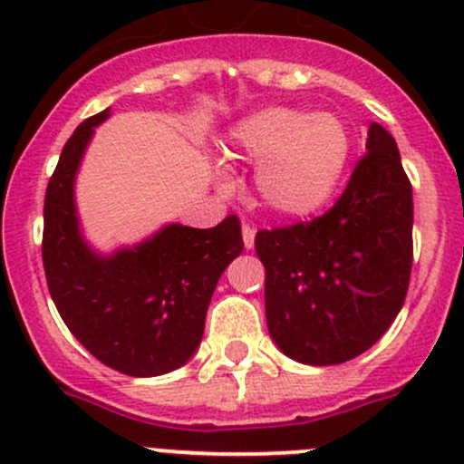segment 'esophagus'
I'll list each match as a JSON object with an SVG mask.
<instances>
[{
    "label": "esophagus",
    "instance_id": "34e87169",
    "mask_svg": "<svg viewBox=\"0 0 464 464\" xmlns=\"http://www.w3.org/2000/svg\"><path fill=\"white\" fill-rule=\"evenodd\" d=\"M242 237H245V246H246V249H254L256 231L249 227V224H242Z\"/></svg>",
    "mask_w": 464,
    "mask_h": 464
}]
</instances>
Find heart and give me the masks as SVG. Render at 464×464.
I'll use <instances>...</instances> for the list:
<instances>
[{"label":"heart","mask_w":464,"mask_h":464,"mask_svg":"<svg viewBox=\"0 0 464 464\" xmlns=\"http://www.w3.org/2000/svg\"><path fill=\"white\" fill-rule=\"evenodd\" d=\"M227 152L258 163L256 198L271 215L305 219L339 193L353 157V134L330 111L265 107L228 130Z\"/></svg>","instance_id":"obj_1"}]
</instances>
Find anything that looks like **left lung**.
<instances>
[{"mask_svg": "<svg viewBox=\"0 0 464 464\" xmlns=\"http://www.w3.org/2000/svg\"><path fill=\"white\" fill-rule=\"evenodd\" d=\"M366 150L325 215L256 236L269 334L307 366H334L372 348L409 289L413 188L388 130L371 123Z\"/></svg>", "mask_w": 464, "mask_h": 464, "instance_id": "1", "label": "left lung"}]
</instances>
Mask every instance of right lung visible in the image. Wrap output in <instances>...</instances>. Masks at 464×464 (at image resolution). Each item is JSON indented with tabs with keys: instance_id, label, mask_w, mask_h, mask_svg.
Returning a JSON list of instances; mask_svg holds the SVG:
<instances>
[{
	"instance_id": "obj_1",
	"label": "right lung",
	"mask_w": 464,
	"mask_h": 464,
	"mask_svg": "<svg viewBox=\"0 0 464 464\" xmlns=\"http://www.w3.org/2000/svg\"><path fill=\"white\" fill-rule=\"evenodd\" d=\"M107 119L110 107L78 125L46 186V285L64 325L98 362L130 377L166 375L202 341L219 276L245 249L240 219L228 215L213 228L172 222L134 246L93 249L73 188L93 128Z\"/></svg>"
}]
</instances>
